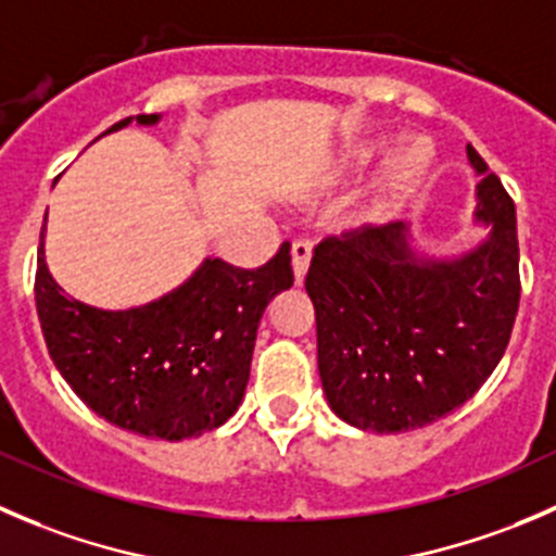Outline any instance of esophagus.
<instances>
[{"label": "esophagus", "instance_id": "34e87169", "mask_svg": "<svg viewBox=\"0 0 556 556\" xmlns=\"http://www.w3.org/2000/svg\"><path fill=\"white\" fill-rule=\"evenodd\" d=\"M307 265H311V243L296 240V243H291V270H294L296 286H302V280H305Z\"/></svg>", "mask_w": 556, "mask_h": 556}]
</instances>
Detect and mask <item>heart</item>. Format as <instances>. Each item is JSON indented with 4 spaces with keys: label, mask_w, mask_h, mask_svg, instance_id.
<instances>
[{
    "label": "heart",
    "mask_w": 556,
    "mask_h": 556,
    "mask_svg": "<svg viewBox=\"0 0 556 556\" xmlns=\"http://www.w3.org/2000/svg\"><path fill=\"white\" fill-rule=\"evenodd\" d=\"M387 151V140H367L351 153L349 167L351 169H367L376 159H381V153ZM427 164H430V156L427 151H421L419 146H405L389 159L387 175L381 180V189H378V197H381V205H389V202H397L403 197H408L410 191L419 186V180L425 178Z\"/></svg>",
    "instance_id": "obj_1"
}]
</instances>
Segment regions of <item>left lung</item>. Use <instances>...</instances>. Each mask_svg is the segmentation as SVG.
Here are the masks:
<instances>
[{"instance_id":"obj_1","label":"left lung","mask_w":556,"mask_h":556,"mask_svg":"<svg viewBox=\"0 0 556 556\" xmlns=\"http://www.w3.org/2000/svg\"><path fill=\"white\" fill-rule=\"evenodd\" d=\"M481 175L476 249L435 260L403 222L316 245L305 289L316 307L318 376L329 408L365 432H408L457 410L492 376L519 311L516 207L467 146Z\"/></svg>"}]
</instances>
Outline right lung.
Wrapping results in <instances>:
<instances>
[{
    "instance_id": "obj_1",
    "label": "right lung",
    "mask_w": 556,
    "mask_h": 556,
    "mask_svg": "<svg viewBox=\"0 0 556 556\" xmlns=\"http://www.w3.org/2000/svg\"><path fill=\"white\" fill-rule=\"evenodd\" d=\"M159 118L137 115V124L153 126ZM129 124L131 115L104 135ZM291 283L283 243L260 270L207 256L159 300L102 311L53 280L42 224L35 300L53 365L93 414L137 435L186 441L216 430L240 408L262 313Z\"/></svg>"
}]
</instances>
